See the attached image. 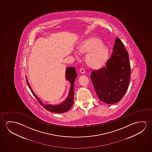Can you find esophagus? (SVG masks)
I'll return each mask as SVG.
<instances>
[{
    "instance_id": "obj_1",
    "label": "esophagus",
    "mask_w": 152,
    "mask_h": 152,
    "mask_svg": "<svg viewBox=\"0 0 152 152\" xmlns=\"http://www.w3.org/2000/svg\"><path fill=\"white\" fill-rule=\"evenodd\" d=\"M80 72L82 73V74H84L85 73V70H84L83 68H81L80 70Z\"/></svg>"
}]
</instances>
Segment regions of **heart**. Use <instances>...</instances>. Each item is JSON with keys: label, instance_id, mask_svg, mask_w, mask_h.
<instances>
[{"label": "heart", "instance_id": "obj_1", "mask_svg": "<svg viewBox=\"0 0 152 152\" xmlns=\"http://www.w3.org/2000/svg\"><path fill=\"white\" fill-rule=\"evenodd\" d=\"M81 54H87L86 60L88 64L93 68L101 67L106 63L108 56V49L104 45L102 42L96 37H90L83 41L78 46ZM76 58H80L79 53L74 52Z\"/></svg>", "mask_w": 152, "mask_h": 152}]
</instances>
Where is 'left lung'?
Wrapping results in <instances>:
<instances>
[{
	"label": "left lung",
	"instance_id": "left-lung-1",
	"mask_svg": "<svg viewBox=\"0 0 152 152\" xmlns=\"http://www.w3.org/2000/svg\"><path fill=\"white\" fill-rule=\"evenodd\" d=\"M113 50L106 66L93 70L90 75L99 99L107 104H116L123 98L127 91L131 73L128 53L118 37Z\"/></svg>",
	"mask_w": 152,
	"mask_h": 152
}]
</instances>
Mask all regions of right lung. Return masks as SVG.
<instances>
[{"mask_svg": "<svg viewBox=\"0 0 152 152\" xmlns=\"http://www.w3.org/2000/svg\"><path fill=\"white\" fill-rule=\"evenodd\" d=\"M77 72L75 67L70 66L66 68L65 70V78L66 80H68L71 84L70 90L69 94L66 99L62 102L61 104L53 105L51 104H44L42 102L39 97L36 96L34 93L33 91L31 90V87L29 85V83L27 80V83L29 89L31 90V93L34 95L37 100L39 101V103L44 108L47 110L54 113H64L68 111L70 109L73 104V98H74V82L75 78L77 77Z\"/></svg>", "mask_w": 152, "mask_h": 152, "instance_id": "obj_1", "label": "right lung"}]
</instances>
